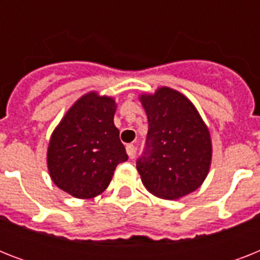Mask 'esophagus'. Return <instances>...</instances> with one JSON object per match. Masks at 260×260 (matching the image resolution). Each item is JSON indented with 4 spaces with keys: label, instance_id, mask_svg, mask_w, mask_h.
Returning <instances> with one entry per match:
<instances>
[{
    "label": "esophagus",
    "instance_id": "34e87169",
    "mask_svg": "<svg viewBox=\"0 0 260 260\" xmlns=\"http://www.w3.org/2000/svg\"><path fill=\"white\" fill-rule=\"evenodd\" d=\"M126 154H128L129 158H134L135 154H136V147H135L134 144H128V146H126Z\"/></svg>",
    "mask_w": 260,
    "mask_h": 260
}]
</instances>
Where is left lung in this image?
Listing matches in <instances>:
<instances>
[{"label": "left lung", "instance_id": "1", "mask_svg": "<svg viewBox=\"0 0 260 260\" xmlns=\"http://www.w3.org/2000/svg\"><path fill=\"white\" fill-rule=\"evenodd\" d=\"M140 100L148 117L146 147L136 160L143 185L165 200L183 197L208 175L209 131L193 104L175 90L160 87Z\"/></svg>", "mask_w": 260, "mask_h": 260}]
</instances>
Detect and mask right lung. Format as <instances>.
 Masks as SVG:
<instances>
[{
    "mask_svg": "<svg viewBox=\"0 0 260 260\" xmlns=\"http://www.w3.org/2000/svg\"><path fill=\"white\" fill-rule=\"evenodd\" d=\"M113 98L89 93L79 98L51 136L47 163L59 189L93 198L109 186L118 163L128 160L114 126Z\"/></svg>",
    "mask_w": 260,
    "mask_h": 260,
    "instance_id": "1",
    "label": "right lung"
}]
</instances>
